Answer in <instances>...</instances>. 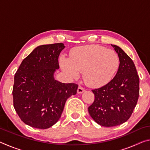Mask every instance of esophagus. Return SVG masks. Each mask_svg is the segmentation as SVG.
Returning a JSON list of instances; mask_svg holds the SVG:
<instances>
[{
	"instance_id": "1",
	"label": "esophagus",
	"mask_w": 150,
	"mask_h": 150,
	"mask_svg": "<svg viewBox=\"0 0 150 150\" xmlns=\"http://www.w3.org/2000/svg\"><path fill=\"white\" fill-rule=\"evenodd\" d=\"M84 91H85V88L83 87H81V86H79V87H78V88H77V93L78 94L83 93V92H84Z\"/></svg>"
}]
</instances>
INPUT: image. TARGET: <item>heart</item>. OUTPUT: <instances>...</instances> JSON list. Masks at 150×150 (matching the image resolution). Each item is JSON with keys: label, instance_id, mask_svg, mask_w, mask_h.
<instances>
[{"label": "heart", "instance_id": "obj_1", "mask_svg": "<svg viewBox=\"0 0 150 150\" xmlns=\"http://www.w3.org/2000/svg\"><path fill=\"white\" fill-rule=\"evenodd\" d=\"M62 69L71 79H77L83 73L85 84L93 88L100 87L110 81L118 69L120 59L114 50L97 45L75 48L70 59L62 57Z\"/></svg>", "mask_w": 150, "mask_h": 150}]
</instances>
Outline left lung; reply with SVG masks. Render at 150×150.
<instances>
[{
  "label": "left lung",
  "mask_w": 150,
  "mask_h": 150,
  "mask_svg": "<svg viewBox=\"0 0 150 150\" xmlns=\"http://www.w3.org/2000/svg\"><path fill=\"white\" fill-rule=\"evenodd\" d=\"M120 65L115 77L103 87L92 90L95 100L88 108L96 123L112 127L125 122L132 115L139 97V77L131 58L120 47L111 45Z\"/></svg>",
  "instance_id": "1"
}]
</instances>
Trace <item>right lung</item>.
<instances>
[{
    "instance_id": "obj_1",
    "label": "right lung",
    "mask_w": 150,
    "mask_h": 150,
    "mask_svg": "<svg viewBox=\"0 0 150 150\" xmlns=\"http://www.w3.org/2000/svg\"><path fill=\"white\" fill-rule=\"evenodd\" d=\"M62 43L37 47L22 61L14 75L12 90L15 110L33 128L47 129L59 120L66 100L77 93L78 85L54 79L59 68Z\"/></svg>"
}]
</instances>
